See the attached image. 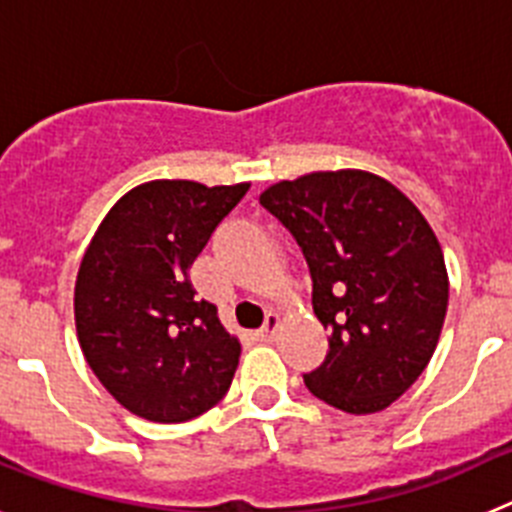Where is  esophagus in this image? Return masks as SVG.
<instances>
[{"mask_svg": "<svg viewBox=\"0 0 512 512\" xmlns=\"http://www.w3.org/2000/svg\"><path fill=\"white\" fill-rule=\"evenodd\" d=\"M279 323H282L279 312H269V315H266V323L259 328V338H264V341H271V338L277 336Z\"/></svg>", "mask_w": 512, "mask_h": 512, "instance_id": "esophagus-1", "label": "esophagus"}]
</instances>
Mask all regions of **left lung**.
Wrapping results in <instances>:
<instances>
[{
    "mask_svg": "<svg viewBox=\"0 0 512 512\" xmlns=\"http://www.w3.org/2000/svg\"><path fill=\"white\" fill-rule=\"evenodd\" d=\"M259 202L305 253L312 310L330 330L307 390L343 413L390 408L431 361L449 305L428 220L395 184L359 169L279 182Z\"/></svg>",
    "mask_w": 512,
    "mask_h": 512,
    "instance_id": "left-lung-1",
    "label": "left lung"
}]
</instances>
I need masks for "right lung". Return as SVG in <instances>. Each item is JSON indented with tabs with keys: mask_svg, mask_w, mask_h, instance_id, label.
Here are the masks:
<instances>
[{
	"mask_svg": "<svg viewBox=\"0 0 512 512\" xmlns=\"http://www.w3.org/2000/svg\"><path fill=\"white\" fill-rule=\"evenodd\" d=\"M248 187L140 184L107 212L81 259L79 346L104 390L138 418L192 420L233 382L241 343L197 297L189 269Z\"/></svg>",
	"mask_w": 512,
	"mask_h": 512,
	"instance_id": "add662e5",
	"label": "right lung"
}]
</instances>
